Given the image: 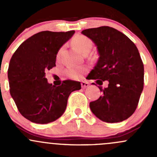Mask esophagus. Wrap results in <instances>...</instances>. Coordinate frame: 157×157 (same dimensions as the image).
<instances>
[{
    "label": "esophagus",
    "instance_id": "34e87169",
    "mask_svg": "<svg viewBox=\"0 0 157 157\" xmlns=\"http://www.w3.org/2000/svg\"><path fill=\"white\" fill-rule=\"evenodd\" d=\"M89 85H90V83H89L88 82H86V81H82L81 82V86H82V88H83V89L88 87Z\"/></svg>",
    "mask_w": 157,
    "mask_h": 157
}]
</instances>
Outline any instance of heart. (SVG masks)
<instances>
[{
  "mask_svg": "<svg viewBox=\"0 0 157 157\" xmlns=\"http://www.w3.org/2000/svg\"><path fill=\"white\" fill-rule=\"evenodd\" d=\"M72 44L74 47L79 51L81 53L84 54L86 52H88L92 48L93 42L92 40L88 38L87 36H83V35H77L73 39ZM62 48H60L57 53L56 58L57 59H59L61 56ZM85 71V68L82 67H70L66 70L65 73L67 77L72 79H78L83 74V71Z\"/></svg>",
  "mask_w": 157,
  "mask_h": 157,
  "instance_id": "heart-1",
  "label": "heart"
}]
</instances>
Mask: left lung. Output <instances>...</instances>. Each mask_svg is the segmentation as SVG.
Masks as SVG:
<instances>
[{
  "label": "left lung",
  "instance_id": "1",
  "mask_svg": "<svg viewBox=\"0 0 157 157\" xmlns=\"http://www.w3.org/2000/svg\"><path fill=\"white\" fill-rule=\"evenodd\" d=\"M82 34L93 40L99 55L90 79L102 84L109 81L107 88L99 86L102 94L90 102V109L105 122L124 121L135 112L144 88V69L138 49L127 36L109 26L84 29Z\"/></svg>",
  "mask_w": 157,
  "mask_h": 157
}]
</instances>
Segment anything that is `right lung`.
I'll return each instance as SVG.
<instances>
[{
  "instance_id": "obj_1",
  "label": "right lung",
  "mask_w": 157,
  "mask_h": 157,
  "mask_svg": "<svg viewBox=\"0 0 157 157\" xmlns=\"http://www.w3.org/2000/svg\"><path fill=\"white\" fill-rule=\"evenodd\" d=\"M74 33L39 32L24 41L11 58L7 71L10 95L20 114L32 122L48 124L58 119L70 94L81 89L78 81L66 80L55 86L45 78V72L56 66L58 50Z\"/></svg>"
}]
</instances>
